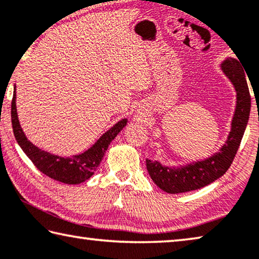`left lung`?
Instances as JSON below:
<instances>
[{"label": "left lung", "instance_id": "obj_1", "mask_svg": "<svg viewBox=\"0 0 259 259\" xmlns=\"http://www.w3.org/2000/svg\"><path fill=\"white\" fill-rule=\"evenodd\" d=\"M226 76L236 90V109L232 121V130L220 152L204 161L190 165L171 168L160 165L158 161L146 159V168L152 181L168 194H181L200 189L223 176L231 167L243 137L245 126L249 120L251 98L243 69L239 61L228 57L221 64Z\"/></svg>", "mask_w": 259, "mask_h": 259}]
</instances>
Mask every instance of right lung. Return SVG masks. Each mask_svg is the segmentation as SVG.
<instances>
[{
  "mask_svg": "<svg viewBox=\"0 0 259 259\" xmlns=\"http://www.w3.org/2000/svg\"><path fill=\"white\" fill-rule=\"evenodd\" d=\"M11 123L16 141L41 173L59 182L78 184L89 180L94 174L98 166L100 165L110 142L124 128L126 118H123L113 125L107 133H105L98 139V142L91 149L79 155H73L72 158L57 157V155L38 149L30 141H27L18 121L17 108H16V91L11 101Z\"/></svg>",
  "mask_w": 259,
  "mask_h": 259,
  "instance_id": "obj_1",
  "label": "right lung"
}]
</instances>
